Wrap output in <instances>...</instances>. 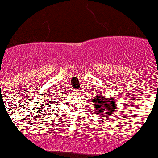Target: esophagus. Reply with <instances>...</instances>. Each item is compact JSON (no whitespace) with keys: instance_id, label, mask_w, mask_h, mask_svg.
<instances>
[{"instance_id":"esophagus-1","label":"esophagus","mask_w":158,"mask_h":158,"mask_svg":"<svg viewBox=\"0 0 158 158\" xmlns=\"http://www.w3.org/2000/svg\"><path fill=\"white\" fill-rule=\"evenodd\" d=\"M75 94H79V92H76V91H75Z\"/></svg>"}]
</instances>
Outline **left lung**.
I'll use <instances>...</instances> for the list:
<instances>
[{
    "instance_id": "obj_1",
    "label": "left lung",
    "mask_w": 158,
    "mask_h": 158,
    "mask_svg": "<svg viewBox=\"0 0 158 158\" xmlns=\"http://www.w3.org/2000/svg\"><path fill=\"white\" fill-rule=\"evenodd\" d=\"M94 104H95V114L101 115L102 118L104 117L110 118L111 114L114 112V110L117 107V103L112 98H105L104 96L98 95L93 99Z\"/></svg>"
}]
</instances>
